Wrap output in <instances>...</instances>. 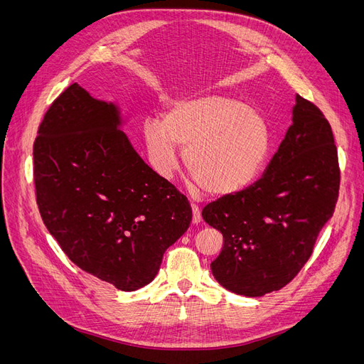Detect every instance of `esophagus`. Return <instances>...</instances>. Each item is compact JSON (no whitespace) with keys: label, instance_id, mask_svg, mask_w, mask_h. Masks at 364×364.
Returning <instances> with one entry per match:
<instances>
[{"label":"esophagus","instance_id":"1","mask_svg":"<svg viewBox=\"0 0 364 364\" xmlns=\"http://www.w3.org/2000/svg\"><path fill=\"white\" fill-rule=\"evenodd\" d=\"M191 209H193V223H194V225L200 223V220H202V215H200V208L197 206L196 203H191Z\"/></svg>","mask_w":364,"mask_h":364}]
</instances>
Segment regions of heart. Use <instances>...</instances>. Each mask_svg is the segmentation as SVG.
I'll return each instance as SVG.
<instances>
[{
    "label": "heart",
    "instance_id": "b5f03b06",
    "mask_svg": "<svg viewBox=\"0 0 364 364\" xmlns=\"http://www.w3.org/2000/svg\"><path fill=\"white\" fill-rule=\"evenodd\" d=\"M149 156L156 171L170 178L178 167V146L185 167L213 196L232 194L249 185L270 150L267 119L235 98L203 94L173 103L161 119L144 124Z\"/></svg>",
    "mask_w": 364,
    "mask_h": 364
}]
</instances>
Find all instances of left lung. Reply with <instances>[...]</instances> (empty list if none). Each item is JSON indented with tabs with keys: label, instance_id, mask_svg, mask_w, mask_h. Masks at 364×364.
<instances>
[{
	"label": "left lung",
	"instance_id": "obj_1",
	"mask_svg": "<svg viewBox=\"0 0 364 364\" xmlns=\"http://www.w3.org/2000/svg\"><path fill=\"white\" fill-rule=\"evenodd\" d=\"M338 188L331 126L314 103L296 95L293 124L262 178L203 208L205 222L223 234L211 262L215 279L250 297L287 285L333 217Z\"/></svg>",
	"mask_w": 364,
	"mask_h": 364
}]
</instances>
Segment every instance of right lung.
<instances>
[{
  "label": "right lung",
  "mask_w": 364,
  "mask_h": 364,
  "mask_svg": "<svg viewBox=\"0 0 364 364\" xmlns=\"http://www.w3.org/2000/svg\"><path fill=\"white\" fill-rule=\"evenodd\" d=\"M118 124L114 105L70 85L39 124L33 181L43 223L68 258L132 291L156 277L193 209L139 158Z\"/></svg>",
  "instance_id": "obj_1"
}]
</instances>
